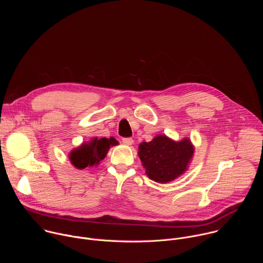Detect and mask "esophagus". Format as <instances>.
<instances>
[{"label": "esophagus", "mask_w": 263, "mask_h": 263, "mask_svg": "<svg viewBox=\"0 0 263 263\" xmlns=\"http://www.w3.org/2000/svg\"><path fill=\"white\" fill-rule=\"evenodd\" d=\"M123 142L125 143V144H127V145H131L132 143H133V139L132 138H123Z\"/></svg>", "instance_id": "1"}]
</instances>
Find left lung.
<instances>
[{
	"label": "left lung",
	"instance_id": "1",
	"mask_svg": "<svg viewBox=\"0 0 263 263\" xmlns=\"http://www.w3.org/2000/svg\"><path fill=\"white\" fill-rule=\"evenodd\" d=\"M195 146L190 138L176 141L166 135H156L138 145V156L146 176L158 183H168L189 170Z\"/></svg>",
	"mask_w": 263,
	"mask_h": 263
}]
</instances>
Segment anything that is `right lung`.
I'll return each mask as SVG.
<instances>
[{
  "label": "right lung",
  "mask_w": 263,
  "mask_h": 263,
  "mask_svg": "<svg viewBox=\"0 0 263 263\" xmlns=\"http://www.w3.org/2000/svg\"><path fill=\"white\" fill-rule=\"evenodd\" d=\"M118 144L119 141L115 137H93L78 147L72 148L68 154V158L70 163L78 170L98 166L106 157L109 148Z\"/></svg>",
  "instance_id": "1"
}]
</instances>
